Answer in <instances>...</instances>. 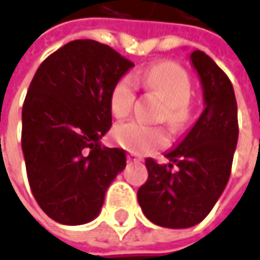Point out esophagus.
I'll return each mask as SVG.
<instances>
[{"instance_id": "obj_1", "label": "esophagus", "mask_w": 260, "mask_h": 260, "mask_svg": "<svg viewBox=\"0 0 260 260\" xmlns=\"http://www.w3.org/2000/svg\"><path fill=\"white\" fill-rule=\"evenodd\" d=\"M127 159H128V161H135V162H136V161H140V158L138 157L136 154H133V152H130V154L127 155Z\"/></svg>"}]
</instances>
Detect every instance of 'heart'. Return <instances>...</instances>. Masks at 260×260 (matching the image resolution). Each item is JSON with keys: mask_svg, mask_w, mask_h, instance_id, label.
<instances>
[{"mask_svg": "<svg viewBox=\"0 0 260 260\" xmlns=\"http://www.w3.org/2000/svg\"><path fill=\"white\" fill-rule=\"evenodd\" d=\"M143 87L157 91L166 101L162 117L175 128H182L191 118L192 83L188 72L175 62H159L146 68L136 78ZM136 98L133 77L124 75L117 81L111 93V111L114 117L124 118L132 112ZM114 139L133 154H151L169 145L170 138L166 128L139 121L118 124L114 128Z\"/></svg>", "mask_w": 260, "mask_h": 260, "instance_id": "1", "label": "heart"}]
</instances>
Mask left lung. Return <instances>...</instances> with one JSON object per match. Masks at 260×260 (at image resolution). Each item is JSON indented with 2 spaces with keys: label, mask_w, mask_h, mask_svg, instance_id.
Masks as SVG:
<instances>
[{
  "label": "left lung",
  "mask_w": 260,
  "mask_h": 260,
  "mask_svg": "<svg viewBox=\"0 0 260 260\" xmlns=\"http://www.w3.org/2000/svg\"><path fill=\"white\" fill-rule=\"evenodd\" d=\"M191 62L203 85L204 111L182 142L166 154L169 164L146 158L148 180L138 191L145 216L173 230L194 226L210 213L228 183L238 140L237 101L230 78L204 51H192Z\"/></svg>",
  "instance_id": "1"
}]
</instances>
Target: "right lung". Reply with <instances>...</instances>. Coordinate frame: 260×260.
I'll list each match as a JSON object with an SVG mask.
<instances>
[{
    "mask_svg": "<svg viewBox=\"0 0 260 260\" xmlns=\"http://www.w3.org/2000/svg\"><path fill=\"white\" fill-rule=\"evenodd\" d=\"M133 66L109 46L75 40L50 54L30 81L22 151L32 194L59 223L93 220L125 167V151L101 139L112 125V88Z\"/></svg>",
    "mask_w": 260,
    "mask_h": 260,
    "instance_id": "1",
    "label": "right lung"
}]
</instances>
